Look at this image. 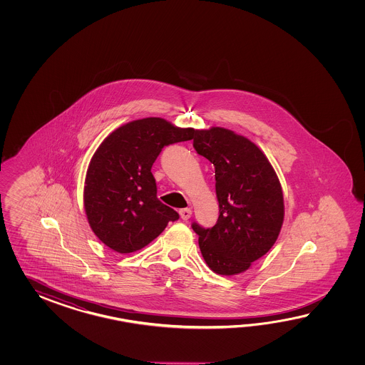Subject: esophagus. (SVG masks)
I'll return each mask as SVG.
<instances>
[{
	"label": "esophagus",
	"mask_w": 365,
	"mask_h": 365,
	"mask_svg": "<svg viewBox=\"0 0 365 365\" xmlns=\"http://www.w3.org/2000/svg\"><path fill=\"white\" fill-rule=\"evenodd\" d=\"M179 212L180 217L184 220H187L189 217H192V209H181Z\"/></svg>",
	"instance_id": "1"
}]
</instances>
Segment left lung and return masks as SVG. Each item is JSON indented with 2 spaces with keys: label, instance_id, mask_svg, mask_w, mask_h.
<instances>
[{
  "label": "left lung",
  "instance_id": "obj_1",
  "mask_svg": "<svg viewBox=\"0 0 365 365\" xmlns=\"http://www.w3.org/2000/svg\"><path fill=\"white\" fill-rule=\"evenodd\" d=\"M193 148L215 167L217 225H192L202 257L220 275L248 270L279 236L284 202L269 159L248 138L225 128L194 132Z\"/></svg>",
  "mask_w": 365,
  "mask_h": 365
}]
</instances>
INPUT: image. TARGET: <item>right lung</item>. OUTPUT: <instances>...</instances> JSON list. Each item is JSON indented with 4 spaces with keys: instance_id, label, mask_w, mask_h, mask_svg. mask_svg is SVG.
I'll return each mask as SVG.
<instances>
[{
    "instance_id": "obj_1",
    "label": "right lung",
    "mask_w": 365,
    "mask_h": 365,
    "mask_svg": "<svg viewBox=\"0 0 365 365\" xmlns=\"http://www.w3.org/2000/svg\"><path fill=\"white\" fill-rule=\"evenodd\" d=\"M194 132L148 117L120 126L101 142L87 168L83 203L88 225L108 248L140 250L179 219L158 200L151 167L164 146L192 140Z\"/></svg>"
}]
</instances>
